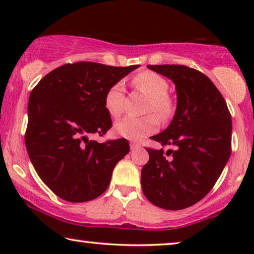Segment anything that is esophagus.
Masks as SVG:
<instances>
[{
	"mask_svg": "<svg viewBox=\"0 0 254 254\" xmlns=\"http://www.w3.org/2000/svg\"><path fill=\"white\" fill-rule=\"evenodd\" d=\"M140 147H141V145L138 144V143H135V142H131V143H130V149H131V150H136V149H138Z\"/></svg>",
	"mask_w": 254,
	"mask_h": 254,
	"instance_id": "1",
	"label": "esophagus"
}]
</instances>
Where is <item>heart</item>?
<instances>
[{"instance_id": "obj_1", "label": "heart", "mask_w": 254, "mask_h": 254, "mask_svg": "<svg viewBox=\"0 0 254 254\" xmlns=\"http://www.w3.org/2000/svg\"><path fill=\"white\" fill-rule=\"evenodd\" d=\"M133 85L149 97L148 112H152L159 119L165 120L171 116L173 104L169 98V83L161 75L152 71H142L133 78ZM125 84L119 81L107 90L105 95V109L112 117H119L124 111ZM158 121L154 116L143 118L125 117L114 125L118 135L130 141H140L156 131Z\"/></svg>"}]
</instances>
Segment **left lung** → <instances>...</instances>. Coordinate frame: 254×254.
I'll use <instances>...</instances> for the list:
<instances>
[{
  "label": "left lung",
  "instance_id": "left-lung-1",
  "mask_svg": "<svg viewBox=\"0 0 254 254\" xmlns=\"http://www.w3.org/2000/svg\"><path fill=\"white\" fill-rule=\"evenodd\" d=\"M175 83L177 109L171 124L152 140L172 149H147L141 186L147 199L168 210L190 207L209 193L231 154V116L214 83L179 64L147 65Z\"/></svg>",
  "mask_w": 254,
  "mask_h": 254
}]
</instances>
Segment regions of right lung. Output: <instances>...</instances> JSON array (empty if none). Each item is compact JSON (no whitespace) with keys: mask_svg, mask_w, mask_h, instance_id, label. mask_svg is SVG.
I'll return each instance as SVG.
<instances>
[{"mask_svg":"<svg viewBox=\"0 0 254 254\" xmlns=\"http://www.w3.org/2000/svg\"><path fill=\"white\" fill-rule=\"evenodd\" d=\"M140 65L112 67L96 62L61 65L31 92L25 145L40 179L69 202H85L105 192L117 163L129 152L126 138L98 143L112 127L105 95Z\"/></svg>","mask_w":254,"mask_h":254,"instance_id":"add662e5","label":"right lung"}]
</instances>
